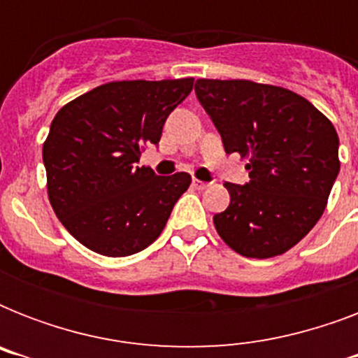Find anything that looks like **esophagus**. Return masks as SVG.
I'll return each instance as SVG.
<instances>
[{"mask_svg":"<svg viewBox=\"0 0 358 358\" xmlns=\"http://www.w3.org/2000/svg\"><path fill=\"white\" fill-rule=\"evenodd\" d=\"M193 185H195V187H196V189H206V187H208V185H210V184H208V182H202V180H193Z\"/></svg>","mask_w":358,"mask_h":358,"instance_id":"34e87169","label":"esophagus"}]
</instances>
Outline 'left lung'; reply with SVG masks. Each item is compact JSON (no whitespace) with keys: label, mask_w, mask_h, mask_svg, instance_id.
Wrapping results in <instances>:
<instances>
[{"label":"left lung","mask_w":358,"mask_h":358,"mask_svg":"<svg viewBox=\"0 0 358 358\" xmlns=\"http://www.w3.org/2000/svg\"><path fill=\"white\" fill-rule=\"evenodd\" d=\"M224 152L247 159L250 182L230 184L213 215L224 243L247 258L289 250L320 221L340 171L338 134L306 98L249 80H196Z\"/></svg>","instance_id":"obj_1"}]
</instances>
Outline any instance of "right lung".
Masks as SVG:
<instances>
[{"mask_svg": "<svg viewBox=\"0 0 358 358\" xmlns=\"http://www.w3.org/2000/svg\"><path fill=\"white\" fill-rule=\"evenodd\" d=\"M193 81H111L59 109L42 146L48 199L87 249L119 258L159 238L191 176H157L139 157Z\"/></svg>", "mask_w": 358, "mask_h": 358, "instance_id": "1", "label": "right lung"}]
</instances>
